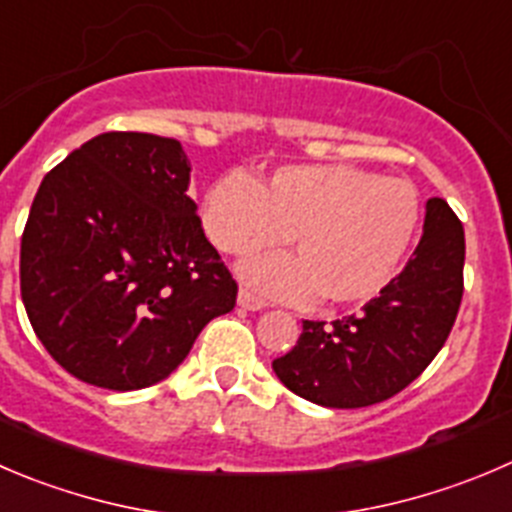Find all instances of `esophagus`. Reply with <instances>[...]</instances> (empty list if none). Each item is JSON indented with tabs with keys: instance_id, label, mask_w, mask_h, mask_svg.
Returning <instances> with one entry per match:
<instances>
[{
	"instance_id": "34e87169",
	"label": "esophagus",
	"mask_w": 512,
	"mask_h": 512,
	"mask_svg": "<svg viewBox=\"0 0 512 512\" xmlns=\"http://www.w3.org/2000/svg\"><path fill=\"white\" fill-rule=\"evenodd\" d=\"M238 306L248 311H259V309H266V299H261V296L253 294V291L241 289L238 291Z\"/></svg>"
}]
</instances>
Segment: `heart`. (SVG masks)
I'll list each match as a JSON object with an SVG mask.
<instances>
[{"mask_svg": "<svg viewBox=\"0 0 512 512\" xmlns=\"http://www.w3.org/2000/svg\"><path fill=\"white\" fill-rule=\"evenodd\" d=\"M420 196L405 178L354 165H286L264 183L223 175L203 198L208 238L228 256H253L289 233L294 256L251 261L243 276L289 301L326 306L374 299L397 274L420 226Z\"/></svg>", "mask_w": 512, "mask_h": 512, "instance_id": "1", "label": "heart"}]
</instances>
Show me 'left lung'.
Here are the masks:
<instances>
[{
	"label": "left lung",
	"instance_id": "left-lung-1",
	"mask_svg": "<svg viewBox=\"0 0 512 512\" xmlns=\"http://www.w3.org/2000/svg\"><path fill=\"white\" fill-rule=\"evenodd\" d=\"M465 231L442 198L427 201L425 226L407 266L359 314L304 321L274 372L299 397L334 410L369 407L415 382L450 337L462 301Z\"/></svg>",
	"mask_w": 512,
	"mask_h": 512
}]
</instances>
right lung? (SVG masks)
Segmentation results:
<instances>
[{"instance_id":"obj_1","label":"right lung","mask_w":512,"mask_h":512,"mask_svg":"<svg viewBox=\"0 0 512 512\" xmlns=\"http://www.w3.org/2000/svg\"><path fill=\"white\" fill-rule=\"evenodd\" d=\"M178 140L102 133L42 180L19 248L34 334L80 382L158 384L203 326L236 306L238 284L188 196Z\"/></svg>"}]
</instances>
